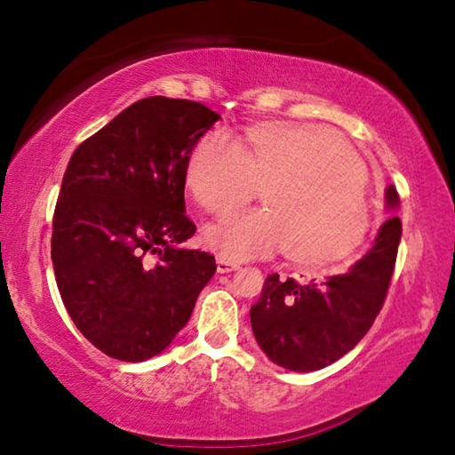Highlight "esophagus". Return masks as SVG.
I'll return each mask as SVG.
<instances>
[{"label":"esophagus","mask_w":455,"mask_h":455,"mask_svg":"<svg viewBox=\"0 0 455 455\" xmlns=\"http://www.w3.org/2000/svg\"><path fill=\"white\" fill-rule=\"evenodd\" d=\"M236 268H241V263H235V260H228V259H222V257L217 259V271L220 275L222 273H233V271H236Z\"/></svg>","instance_id":"1"}]
</instances>
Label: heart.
Returning a JSON list of instances; mask_svg holds the SVG:
<instances>
[{"label": "heart", "instance_id": "heart-1", "mask_svg": "<svg viewBox=\"0 0 455 455\" xmlns=\"http://www.w3.org/2000/svg\"><path fill=\"white\" fill-rule=\"evenodd\" d=\"M187 187L206 212L228 214L265 190V211L236 214L204 230L222 259L249 260L284 249L297 265L351 255L371 225L365 168L333 130L263 122L244 146L211 132L190 152Z\"/></svg>", "mask_w": 455, "mask_h": 455}]
</instances>
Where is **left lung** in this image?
<instances>
[{
  "mask_svg": "<svg viewBox=\"0 0 455 455\" xmlns=\"http://www.w3.org/2000/svg\"><path fill=\"white\" fill-rule=\"evenodd\" d=\"M385 209H399L395 187L385 188ZM402 220L389 217L373 246L343 275L297 283L268 275L251 307V327L273 363L309 373L335 363L365 337L381 311L394 275Z\"/></svg>",
  "mask_w": 455,
  "mask_h": 455,
  "instance_id": "left-lung-1",
  "label": "left lung"
}]
</instances>
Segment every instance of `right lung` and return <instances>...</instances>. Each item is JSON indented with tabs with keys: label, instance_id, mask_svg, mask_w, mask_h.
I'll use <instances>...</instances> for the list:
<instances>
[{
	"label": "right lung",
	"instance_id": "1",
	"mask_svg": "<svg viewBox=\"0 0 455 455\" xmlns=\"http://www.w3.org/2000/svg\"><path fill=\"white\" fill-rule=\"evenodd\" d=\"M220 120L192 100L150 96L84 140L53 212L52 263L68 313L88 341L120 361L163 353L217 271L180 246L195 235L187 164Z\"/></svg>",
	"mask_w": 455,
	"mask_h": 455
}]
</instances>
